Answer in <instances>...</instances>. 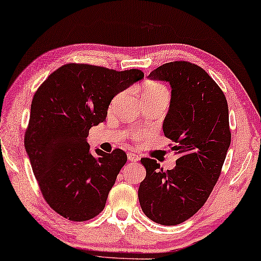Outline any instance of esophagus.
Returning a JSON list of instances; mask_svg holds the SVG:
<instances>
[{"instance_id":"esophagus-1","label":"esophagus","mask_w":261,"mask_h":261,"mask_svg":"<svg viewBox=\"0 0 261 261\" xmlns=\"http://www.w3.org/2000/svg\"><path fill=\"white\" fill-rule=\"evenodd\" d=\"M127 159H128V161H130V162H138L140 160V157L138 155H135V153H133V152H128L127 153Z\"/></svg>"}]
</instances>
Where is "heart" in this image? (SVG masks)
Here are the masks:
<instances>
[{"instance_id":"1","label":"heart","mask_w":261,"mask_h":261,"mask_svg":"<svg viewBox=\"0 0 261 261\" xmlns=\"http://www.w3.org/2000/svg\"><path fill=\"white\" fill-rule=\"evenodd\" d=\"M141 96H142L143 100L146 99H159V98H169L170 97V93L168 91V89H166L163 84H161L159 82H147L146 84L142 87V91H141ZM115 101H117V98L113 100L112 105L115 104ZM143 134L142 133H135L134 134V140L139 141L142 138Z\"/></svg>"}]
</instances>
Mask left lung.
<instances>
[{
  "instance_id": "obj_1",
  "label": "left lung",
  "mask_w": 261,
  "mask_h": 261,
  "mask_svg": "<svg viewBox=\"0 0 261 261\" xmlns=\"http://www.w3.org/2000/svg\"><path fill=\"white\" fill-rule=\"evenodd\" d=\"M148 77L170 83L163 132L174 143L171 150L178 159L166 171L155 160H141L147 174L139 201L151 221L176 225L203 206L220 177L231 142L228 102L215 81L194 63H165Z\"/></svg>"
}]
</instances>
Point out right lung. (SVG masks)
<instances>
[{"label":"right lung","mask_w":261,"mask_h":261,"mask_svg":"<svg viewBox=\"0 0 261 261\" xmlns=\"http://www.w3.org/2000/svg\"><path fill=\"white\" fill-rule=\"evenodd\" d=\"M143 77L139 69L67 63L34 93L24 144L42 196L58 214L83 222L104 209L127 155L91 153L89 130L105 121L114 96Z\"/></svg>","instance_id":"add662e5"}]
</instances>
